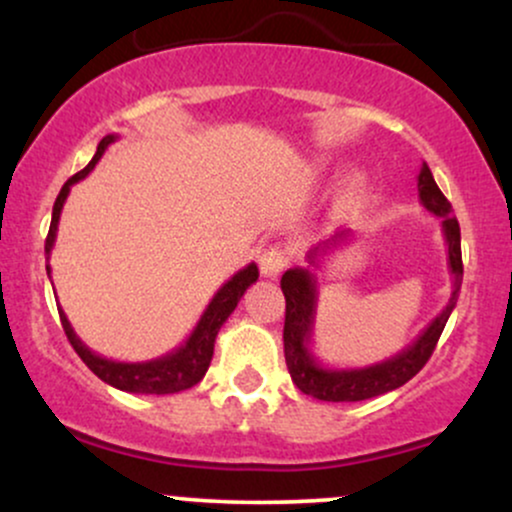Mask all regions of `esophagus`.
Instances as JSON below:
<instances>
[{
	"mask_svg": "<svg viewBox=\"0 0 512 512\" xmlns=\"http://www.w3.org/2000/svg\"><path fill=\"white\" fill-rule=\"evenodd\" d=\"M286 264H289V252H286L284 248H279V245L267 248L260 255V269L264 276H269V279H276V276L284 272Z\"/></svg>",
	"mask_w": 512,
	"mask_h": 512,
	"instance_id": "34e87169",
	"label": "esophagus"
}]
</instances>
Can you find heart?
Here are the masks:
<instances>
[{"label":"heart","instance_id":"heart-1","mask_svg":"<svg viewBox=\"0 0 512 512\" xmlns=\"http://www.w3.org/2000/svg\"><path fill=\"white\" fill-rule=\"evenodd\" d=\"M366 187V175L363 173H346L342 185H339V197L342 199H354L363 192Z\"/></svg>","mask_w":512,"mask_h":512}]
</instances>
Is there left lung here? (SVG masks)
Masks as SVG:
<instances>
[{
	"mask_svg": "<svg viewBox=\"0 0 512 512\" xmlns=\"http://www.w3.org/2000/svg\"><path fill=\"white\" fill-rule=\"evenodd\" d=\"M419 202L426 211L438 216L443 226L445 245H448V269L452 274V293L443 313L431 320L419 337L399 354L385 358L363 368H327L317 361L310 349L313 344V327L317 313V281L315 276L303 267H293L281 276V291L286 298V322H284V356L289 366L291 380L305 395L322 399V402H361L385 395L409 383L436 349L440 334L445 330V322L457 305L462 286V248H460V223L452 216L450 202L445 199L440 187L433 180L431 168L421 166L419 170ZM351 238V231H337L330 240L320 243L308 252V262L317 267L322 255L332 248H342V243Z\"/></svg>",
	"mask_w": 512,
	"mask_h": 512,
	"instance_id": "8db88e82",
	"label": "left lung"
}]
</instances>
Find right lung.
I'll return each mask as SVG.
<instances>
[{"label":"right lung","mask_w":512,"mask_h":512,"mask_svg":"<svg viewBox=\"0 0 512 512\" xmlns=\"http://www.w3.org/2000/svg\"><path fill=\"white\" fill-rule=\"evenodd\" d=\"M115 139L117 134H108V137H103L101 144H98L96 154L91 158V163L64 182L60 195L55 199L50 231H48V238H45L48 276H50L52 245H55V238H57V223H60V214H62L64 202H67L69 197V190H72V185H76L79 180H84L86 175L96 168V163L101 161L105 149H108ZM257 276H260V269H257L255 262H250L248 267H243L240 272L233 274L231 279H228L226 284L214 293V298H211L207 310H204L202 317H199L195 330H192L190 337L185 339V344H180L178 349H173L166 356L151 358V361H142V363L113 361V358H105L101 354H96V351H91L79 337H76L72 322L67 320L64 310L62 308L57 310H60V320L69 344L74 346V351L81 356V361H84L86 366L103 380V383L113 385L122 392H137V395H173V392L190 390L192 385H197L199 380L204 378V373L209 370L211 356H214L216 334H219L223 322L228 320V315L236 310V305L240 298H243V293L255 284Z\"/></svg>","instance_id":"right-lung-1"}]
</instances>
